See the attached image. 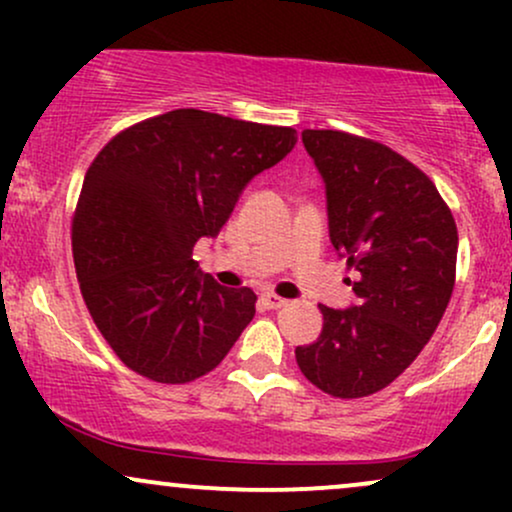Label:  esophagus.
<instances>
[{
    "mask_svg": "<svg viewBox=\"0 0 512 512\" xmlns=\"http://www.w3.org/2000/svg\"><path fill=\"white\" fill-rule=\"evenodd\" d=\"M262 303L267 305L269 310H279V308H284V305H289V301H286V298L276 296V293H272V291L262 293Z\"/></svg>",
    "mask_w": 512,
    "mask_h": 512,
    "instance_id": "1",
    "label": "esophagus"
}]
</instances>
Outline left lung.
<instances>
[{
	"label": "left lung",
	"mask_w": 512,
	"mask_h": 512,
	"mask_svg": "<svg viewBox=\"0 0 512 512\" xmlns=\"http://www.w3.org/2000/svg\"><path fill=\"white\" fill-rule=\"evenodd\" d=\"M303 144L325 180L334 250L358 272V303L320 305V337L296 361L327 395L368 397L436 332L455 289L457 226L431 178L390 146L339 129H303Z\"/></svg>",
	"instance_id": "obj_1"
}]
</instances>
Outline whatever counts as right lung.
<instances>
[{"mask_svg":"<svg viewBox=\"0 0 512 512\" xmlns=\"http://www.w3.org/2000/svg\"><path fill=\"white\" fill-rule=\"evenodd\" d=\"M296 129L170 110L122 129L86 170L72 219L81 296L129 370L182 385L223 361L255 317L192 248L216 236L240 192L296 146Z\"/></svg>","mask_w":512,"mask_h":512,"instance_id":"1","label":"right lung"}]
</instances>
